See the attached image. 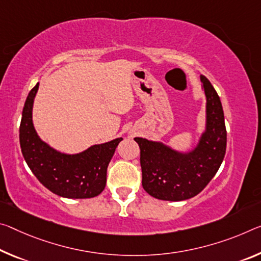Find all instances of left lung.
Returning <instances> with one entry per match:
<instances>
[{"instance_id": "1", "label": "left lung", "mask_w": 261, "mask_h": 261, "mask_svg": "<svg viewBox=\"0 0 261 261\" xmlns=\"http://www.w3.org/2000/svg\"><path fill=\"white\" fill-rule=\"evenodd\" d=\"M205 95V129L196 146L176 151L161 142L136 137L140 148L143 188L164 201H184L204 189L220 168L226 150V129L216 90L201 75Z\"/></svg>"}]
</instances>
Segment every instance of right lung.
<instances>
[{"instance_id":"1","label":"right lung","mask_w":261,"mask_h":261,"mask_svg":"<svg viewBox=\"0 0 261 261\" xmlns=\"http://www.w3.org/2000/svg\"><path fill=\"white\" fill-rule=\"evenodd\" d=\"M39 84L29 93L19 126V143L24 159L39 182L66 198H90L103 192L107 168L123 138L96 144L75 154L57 151L41 140L32 121V108Z\"/></svg>"}]
</instances>
